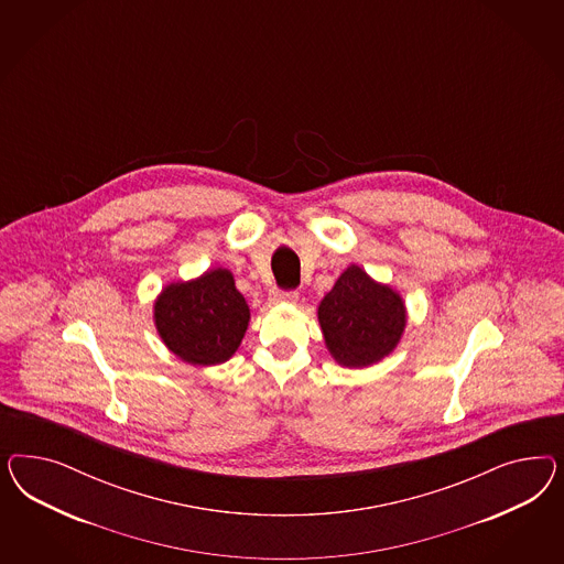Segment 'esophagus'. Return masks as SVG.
I'll return each instance as SVG.
<instances>
[{"mask_svg":"<svg viewBox=\"0 0 564 564\" xmlns=\"http://www.w3.org/2000/svg\"><path fill=\"white\" fill-rule=\"evenodd\" d=\"M269 300L273 304H295L297 302V293L295 291H283L273 288V290L269 291Z\"/></svg>","mask_w":564,"mask_h":564,"instance_id":"34e87169","label":"esophagus"}]
</instances>
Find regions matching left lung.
Wrapping results in <instances>:
<instances>
[{"label":"left lung","mask_w":564,"mask_h":564,"mask_svg":"<svg viewBox=\"0 0 564 564\" xmlns=\"http://www.w3.org/2000/svg\"><path fill=\"white\" fill-rule=\"evenodd\" d=\"M248 323L250 307L227 269L171 283L154 302L159 337L177 358L194 366H215L231 358Z\"/></svg>","instance_id":"8db88e82"}]
</instances>
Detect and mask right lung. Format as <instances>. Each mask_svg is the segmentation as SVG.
<instances>
[{
	"mask_svg": "<svg viewBox=\"0 0 564 564\" xmlns=\"http://www.w3.org/2000/svg\"><path fill=\"white\" fill-rule=\"evenodd\" d=\"M405 321L401 295L358 264L345 269L318 306L326 347L347 368H368L387 358L401 341Z\"/></svg>",
	"mask_w": 564,
	"mask_h": 564,
	"instance_id": "1",
	"label": "right lung"
}]
</instances>
